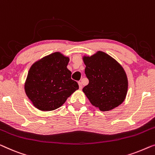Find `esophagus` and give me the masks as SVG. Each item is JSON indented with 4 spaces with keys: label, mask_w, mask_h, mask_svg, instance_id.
I'll list each match as a JSON object with an SVG mask.
<instances>
[{
    "label": "esophagus",
    "mask_w": 155,
    "mask_h": 155,
    "mask_svg": "<svg viewBox=\"0 0 155 155\" xmlns=\"http://www.w3.org/2000/svg\"><path fill=\"white\" fill-rule=\"evenodd\" d=\"M78 84H79L80 89H82V82H78Z\"/></svg>",
    "instance_id": "esophagus-1"
}]
</instances>
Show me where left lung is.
I'll use <instances>...</instances> for the list:
<instances>
[{
    "instance_id": "left-lung-1",
    "label": "left lung",
    "mask_w": 155,
    "mask_h": 155,
    "mask_svg": "<svg viewBox=\"0 0 155 155\" xmlns=\"http://www.w3.org/2000/svg\"><path fill=\"white\" fill-rule=\"evenodd\" d=\"M89 84L82 89L94 106L109 111L122 104L128 89L127 74L123 67L107 54L98 51L82 57Z\"/></svg>"
}]
</instances>
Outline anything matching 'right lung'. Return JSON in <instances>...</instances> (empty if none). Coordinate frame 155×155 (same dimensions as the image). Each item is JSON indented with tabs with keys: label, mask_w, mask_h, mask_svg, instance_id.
Returning a JSON list of instances; mask_svg holds the SVG:
<instances>
[{
	"label": "right lung",
	"mask_w": 155,
	"mask_h": 155,
	"mask_svg": "<svg viewBox=\"0 0 155 155\" xmlns=\"http://www.w3.org/2000/svg\"><path fill=\"white\" fill-rule=\"evenodd\" d=\"M69 57L57 51L35 61L29 69L24 89L34 107L42 111L59 108L79 89L67 68Z\"/></svg>",
	"instance_id": "1"
}]
</instances>
